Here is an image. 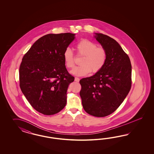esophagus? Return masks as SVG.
Returning <instances> with one entry per match:
<instances>
[{"label":"esophagus","instance_id":"1","mask_svg":"<svg viewBox=\"0 0 154 154\" xmlns=\"http://www.w3.org/2000/svg\"><path fill=\"white\" fill-rule=\"evenodd\" d=\"M75 81H76V82H79V79L78 77H75Z\"/></svg>","mask_w":154,"mask_h":154}]
</instances>
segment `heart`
I'll return each mask as SVG.
<instances>
[{"label":"heart","instance_id":"b5f03b06","mask_svg":"<svg viewBox=\"0 0 154 154\" xmlns=\"http://www.w3.org/2000/svg\"><path fill=\"white\" fill-rule=\"evenodd\" d=\"M75 50L78 56H83L80 61V66L71 70V73L77 76H84L90 73H98L105 65L107 54L106 50L98 47L94 42L87 39H81L75 45ZM64 65L66 68H73L75 57L69 48H66L63 53Z\"/></svg>","mask_w":154,"mask_h":154}]
</instances>
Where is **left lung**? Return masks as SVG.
<instances>
[{
    "label": "left lung",
    "instance_id": "left-lung-1",
    "mask_svg": "<svg viewBox=\"0 0 154 154\" xmlns=\"http://www.w3.org/2000/svg\"><path fill=\"white\" fill-rule=\"evenodd\" d=\"M94 37L107 52L101 70L79 81V95L84 110L94 116L105 117L123 102L131 86V65L128 55L114 39L95 33Z\"/></svg>",
    "mask_w": 154,
    "mask_h": 154
}]
</instances>
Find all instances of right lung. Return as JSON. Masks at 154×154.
Instances as JSON below:
<instances>
[{
  "instance_id": "obj_1",
  "label": "right lung",
  "mask_w": 154,
  "mask_h": 154,
  "mask_svg": "<svg viewBox=\"0 0 154 154\" xmlns=\"http://www.w3.org/2000/svg\"><path fill=\"white\" fill-rule=\"evenodd\" d=\"M75 34H48L38 39L23 56L19 69L20 87L38 112L52 115L66 104V92L75 77L66 70L63 53Z\"/></svg>"
}]
</instances>
